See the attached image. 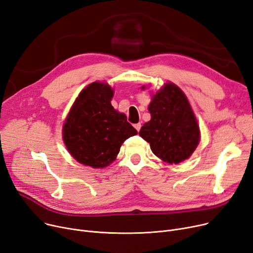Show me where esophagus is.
I'll list each match as a JSON object with an SVG mask.
<instances>
[{
    "label": "esophagus",
    "mask_w": 253,
    "mask_h": 253,
    "mask_svg": "<svg viewBox=\"0 0 253 253\" xmlns=\"http://www.w3.org/2000/svg\"><path fill=\"white\" fill-rule=\"evenodd\" d=\"M134 126H135V128H136L138 131L141 129V124H136Z\"/></svg>",
    "instance_id": "1"
}]
</instances>
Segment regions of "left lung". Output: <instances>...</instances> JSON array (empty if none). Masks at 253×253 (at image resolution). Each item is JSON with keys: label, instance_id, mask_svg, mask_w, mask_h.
<instances>
[{"label": "left lung", "instance_id": "left-lung-1", "mask_svg": "<svg viewBox=\"0 0 253 253\" xmlns=\"http://www.w3.org/2000/svg\"><path fill=\"white\" fill-rule=\"evenodd\" d=\"M148 110L151 119L139 135L152 152L168 164L189 159L200 142V127L184 92L174 83H166L152 97Z\"/></svg>", "mask_w": 253, "mask_h": 253}]
</instances>
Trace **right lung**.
Returning a JSON list of instances; mask_svg holds the SVG:
<instances>
[{"label": "right lung", "mask_w": 253, "mask_h": 253, "mask_svg": "<svg viewBox=\"0 0 253 253\" xmlns=\"http://www.w3.org/2000/svg\"><path fill=\"white\" fill-rule=\"evenodd\" d=\"M113 89L92 82L72 106L63 127V139L71 155L80 164L105 168L115 161L123 143L138 134L124 113L111 105Z\"/></svg>", "instance_id": "obj_1"}]
</instances>
